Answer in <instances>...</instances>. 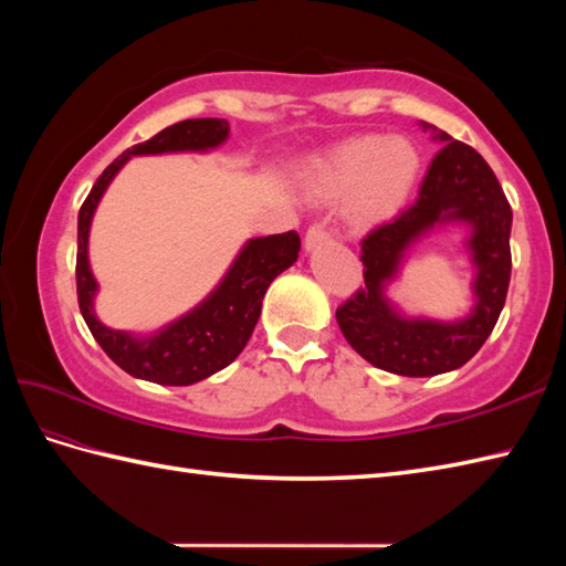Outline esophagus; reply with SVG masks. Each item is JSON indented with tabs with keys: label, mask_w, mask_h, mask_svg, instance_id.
Segmentation results:
<instances>
[{
	"label": "esophagus",
	"mask_w": 566,
	"mask_h": 566,
	"mask_svg": "<svg viewBox=\"0 0 566 566\" xmlns=\"http://www.w3.org/2000/svg\"><path fill=\"white\" fill-rule=\"evenodd\" d=\"M331 240V235H328V231H326V226L323 223H314L306 231V238H304V248L306 250H316L318 245H323V243H328Z\"/></svg>",
	"instance_id": "1"
}]
</instances>
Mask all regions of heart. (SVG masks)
Masks as SVG:
<instances>
[{"instance_id":"heart-1","label":"heart","mask_w":566,"mask_h":566,"mask_svg":"<svg viewBox=\"0 0 566 566\" xmlns=\"http://www.w3.org/2000/svg\"><path fill=\"white\" fill-rule=\"evenodd\" d=\"M418 170V150L403 138H350L314 165L308 191L316 199L345 197L347 219L359 228H371L403 207Z\"/></svg>"}]
</instances>
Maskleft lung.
<instances>
[{
  "label": "left lung",
  "instance_id": "left-lung-1",
  "mask_svg": "<svg viewBox=\"0 0 566 566\" xmlns=\"http://www.w3.org/2000/svg\"><path fill=\"white\" fill-rule=\"evenodd\" d=\"M442 143L418 199L363 240L365 286L335 311L345 340L369 365L401 377H436L469 363L494 331L511 282L513 211L494 170L467 143L420 122ZM467 224L465 247L475 264V306L464 319L403 317L386 296L405 255L442 224Z\"/></svg>",
  "mask_w": 566,
  "mask_h": 566
}]
</instances>
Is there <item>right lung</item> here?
<instances>
[{"label": "right lung", "instance_id": "add662e5", "mask_svg": "<svg viewBox=\"0 0 566 566\" xmlns=\"http://www.w3.org/2000/svg\"><path fill=\"white\" fill-rule=\"evenodd\" d=\"M223 118H187L167 126L158 136L128 148L106 167L84 199L77 216V298L82 318L94 340L130 377L165 387H189L228 367L243 353L252 331L258 326L262 296L276 274L290 270L298 258L296 231L250 238L240 248L231 268L216 284V290L185 316L153 333H128L104 326L94 311L99 284L90 268V228L94 211L106 187L134 155L165 153H209L228 138Z\"/></svg>", "mask_w": 566, "mask_h": 566}]
</instances>
